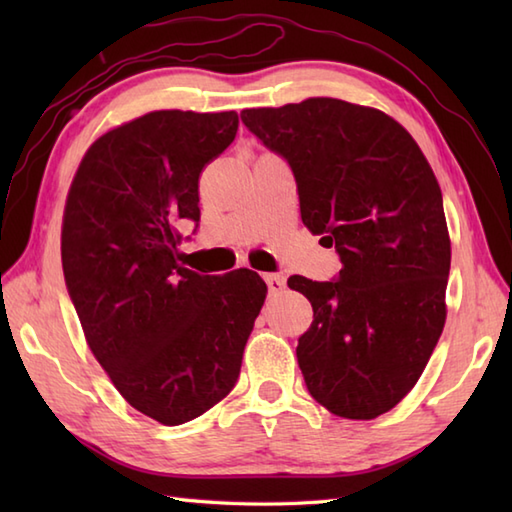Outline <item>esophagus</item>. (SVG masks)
Segmentation results:
<instances>
[{"label": "esophagus", "mask_w": 512, "mask_h": 512, "mask_svg": "<svg viewBox=\"0 0 512 512\" xmlns=\"http://www.w3.org/2000/svg\"><path fill=\"white\" fill-rule=\"evenodd\" d=\"M264 281L268 286V292H273V295H277V292L286 288V279H284V275H279V273H266Z\"/></svg>", "instance_id": "1"}]
</instances>
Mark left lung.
<instances>
[{
  "mask_svg": "<svg viewBox=\"0 0 512 512\" xmlns=\"http://www.w3.org/2000/svg\"><path fill=\"white\" fill-rule=\"evenodd\" d=\"M242 123L288 162L303 224L343 264L332 281L288 279L314 310L297 345L306 387L336 416L372 420L416 385L447 319L440 184L407 129L372 107L308 99Z\"/></svg>",
  "mask_w": 512,
  "mask_h": 512,
  "instance_id": "8db88e82",
  "label": "left lung"
}]
</instances>
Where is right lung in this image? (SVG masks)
<instances>
[{
    "instance_id": "obj_1",
    "label": "right lung",
    "mask_w": 512,
    "mask_h": 512,
    "mask_svg": "<svg viewBox=\"0 0 512 512\" xmlns=\"http://www.w3.org/2000/svg\"><path fill=\"white\" fill-rule=\"evenodd\" d=\"M235 112H151L101 136L65 204V286L96 361L145 416L176 427L239 378L266 299L253 270L213 279L180 262L176 224L200 222L198 180L233 143Z\"/></svg>"
}]
</instances>
